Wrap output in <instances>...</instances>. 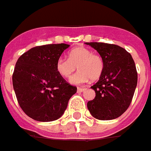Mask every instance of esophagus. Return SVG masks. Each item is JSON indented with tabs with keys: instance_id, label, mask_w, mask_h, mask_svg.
<instances>
[{
	"instance_id": "34e87169",
	"label": "esophagus",
	"mask_w": 151,
	"mask_h": 151,
	"mask_svg": "<svg viewBox=\"0 0 151 151\" xmlns=\"http://www.w3.org/2000/svg\"><path fill=\"white\" fill-rule=\"evenodd\" d=\"M85 89H86L85 88H77L78 92H84Z\"/></svg>"
}]
</instances>
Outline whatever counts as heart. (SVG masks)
<instances>
[{"label": "heart", "instance_id": "heart-1", "mask_svg": "<svg viewBox=\"0 0 151 151\" xmlns=\"http://www.w3.org/2000/svg\"><path fill=\"white\" fill-rule=\"evenodd\" d=\"M77 67L78 72L70 79L73 84L86 83L89 79L96 81L104 70V61L101 55L93 53L84 46L74 48L68 53V59L63 57L56 62V70L61 76L69 78Z\"/></svg>", "mask_w": 151, "mask_h": 151}]
</instances>
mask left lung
Masks as SVG:
<instances>
[{"label":"left lung","instance_id":"8db88e82","mask_svg":"<svg viewBox=\"0 0 151 151\" xmlns=\"http://www.w3.org/2000/svg\"><path fill=\"white\" fill-rule=\"evenodd\" d=\"M85 44L97 50L104 61L99 81L91 87L96 96L88 101V109L100 120L118 118L130 106L137 87L135 63L131 54L119 45L101 42Z\"/></svg>","mask_w":151,"mask_h":151}]
</instances>
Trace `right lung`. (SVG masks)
Listing matches in <instances>:
<instances>
[{
  "instance_id": "obj_1",
  "label": "right lung",
  "mask_w": 151,
  "mask_h": 151,
  "mask_svg": "<svg viewBox=\"0 0 151 151\" xmlns=\"http://www.w3.org/2000/svg\"><path fill=\"white\" fill-rule=\"evenodd\" d=\"M69 46L52 44L34 47L16 63L12 76L16 98L24 113L36 121L60 118L77 91L56 70L57 60Z\"/></svg>"
}]
</instances>
